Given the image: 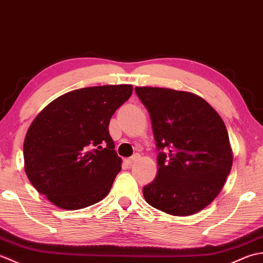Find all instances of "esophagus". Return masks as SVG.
<instances>
[{"mask_svg": "<svg viewBox=\"0 0 263 263\" xmlns=\"http://www.w3.org/2000/svg\"><path fill=\"white\" fill-rule=\"evenodd\" d=\"M138 159H139V155H138V154H135V155H133V157L128 158V159L126 160V162H127L128 164H132V163H134V162H136Z\"/></svg>", "mask_w": 263, "mask_h": 263, "instance_id": "34e87169", "label": "esophagus"}]
</instances>
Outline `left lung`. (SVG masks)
Wrapping results in <instances>:
<instances>
[{"label":"left lung","instance_id":"8db88e82","mask_svg":"<svg viewBox=\"0 0 263 263\" xmlns=\"http://www.w3.org/2000/svg\"><path fill=\"white\" fill-rule=\"evenodd\" d=\"M148 111L158 171L143 187L149 205L173 216H191L216 199L233 164L222 119L200 96L160 87H135Z\"/></svg>","mask_w":263,"mask_h":263}]
</instances>
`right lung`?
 <instances>
[{"label": "right lung", "mask_w": 263, "mask_h": 263, "mask_svg": "<svg viewBox=\"0 0 263 263\" xmlns=\"http://www.w3.org/2000/svg\"><path fill=\"white\" fill-rule=\"evenodd\" d=\"M132 85L79 88L55 99L31 122L25 171L37 192L66 210L103 200L121 169L109 124Z\"/></svg>", "instance_id": "right-lung-1"}]
</instances>
